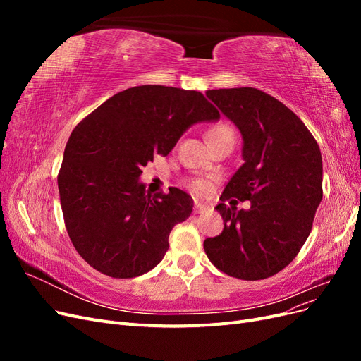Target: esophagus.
<instances>
[{
    "label": "esophagus",
    "instance_id": "esophagus-1",
    "mask_svg": "<svg viewBox=\"0 0 361 361\" xmlns=\"http://www.w3.org/2000/svg\"><path fill=\"white\" fill-rule=\"evenodd\" d=\"M207 211H209V206H206V204L199 203V202L194 203V212H195V214H204V212H207Z\"/></svg>",
    "mask_w": 361,
    "mask_h": 361
}]
</instances>
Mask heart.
<instances>
[{"label":"heart","mask_w":361,"mask_h":361,"mask_svg":"<svg viewBox=\"0 0 361 361\" xmlns=\"http://www.w3.org/2000/svg\"><path fill=\"white\" fill-rule=\"evenodd\" d=\"M206 138H207V141H209V145L212 147L216 143H220V141H224V140H233L235 141V133L228 125L218 123V125H214V126L207 129ZM188 187L191 188L192 192L199 194V195H204V194L211 191V182L204 179V178H194L188 182Z\"/></svg>","instance_id":"obj_1"}]
</instances>
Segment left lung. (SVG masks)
I'll return each mask as SVG.
<instances>
[{
	"instance_id": "left-lung-1",
	"label": "left lung",
	"mask_w": 361,
	"mask_h": 361,
	"mask_svg": "<svg viewBox=\"0 0 361 361\" xmlns=\"http://www.w3.org/2000/svg\"><path fill=\"white\" fill-rule=\"evenodd\" d=\"M206 96L241 130L244 164L215 206L224 228L204 239V253L227 276L264 280L286 268L310 235L322 200L321 150L301 118L265 92L239 87ZM233 197L252 207H227Z\"/></svg>"
}]
</instances>
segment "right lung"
<instances>
[{
  "label": "right lung",
  "instance_id": "1",
  "mask_svg": "<svg viewBox=\"0 0 361 361\" xmlns=\"http://www.w3.org/2000/svg\"><path fill=\"white\" fill-rule=\"evenodd\" d=\"M218 117L200 92L138 85L75 126L57 180L66 231L87 264L114 279L138 277L159 264L192 199L178 188L146 194L141 167L169 155L191 125Z\"/></svg>",
  "mask_w": 361,
  "mask_h": 361
}]
</instances>
